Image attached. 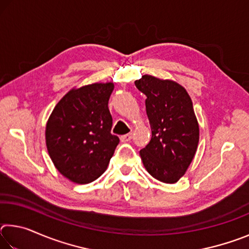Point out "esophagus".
Wrapping results in <instances>:
<instances>
[{"instance_id": "34e87169", "label": "esophagus", "mask_w": 249, "mask_h": 249, "mask_svg": "<svg viewBox=\"0 0 249 249\" xmlns=\"http://www.w3.org/2000/svg\"><path fill=\"white\" fill-rule=\"evenodd\" d=\"M133 138V134L132 133H128V134H125V135H122L121 136V141L122 142H128Z\"/></svg>"}]
</instances>
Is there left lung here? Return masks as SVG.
I'll use <instances>...</instances> for the list:
<instances>
[{
  "instance_id": "8db88e82",
  "label": "left lung",
  "mask_w": 249,
  "mask_h": 249,
  "mask_svg": "<svg viewBox=\"0 0 249 249\" xmlns=\"http://www.w3.org/2000/svg\"><path fill=\"white\" fill-rule=\"evenodd\" d=\"M142 92L151 140L140 155L147 171L161 182L175 183L190 166L199 142V124L188 92L171 80L145 74L135 81Z\"/></svg>"
}]
</instances>
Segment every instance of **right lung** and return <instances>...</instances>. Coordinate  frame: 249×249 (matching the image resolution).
<instances>
[{"label":"right lung","mask_w":249,"mask_h":249,"mask_svg":"<svg viewBox=\"0 0 249 249\" xmlns=\"http://www.w3.org/2000/svg\"><path fill=\"white\" fill-rule=\"evenodd\" d=\"M114 84L93 83L69 91L46 126V145L54 167L75 183H89L107 170L120 138L111 134L108 100Z\"/></svg>","instance_id":"1"}]
</instances>
